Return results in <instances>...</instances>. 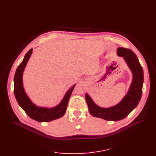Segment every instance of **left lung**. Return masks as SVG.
Instances as JSON below:
<instances>
[{
  "label": "left lung",
  "instance_id": "left-lung-1",
  "mask_svg": "<svg viewBox=\"0 0 156 156\" xmlns=\"http://www.w3.org/2000/svg\"><path fill=\"white\" fill-rule=\"evenodd\" d=\"M119 56L126 61L133 73L132 83L126 95L118 105L105 109L97 106L88 94L85 99L91 115L108 121H119L126 117L137 106L142 94L144 71L136 54L130 49L119 47L117 50Z\"/></svg>",
  "mask_w": 156,
  "mask_h": 156
}]
</instances>
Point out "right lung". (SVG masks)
<instances>
[{
	"mask_svg": "<svg viewBox=\"0 0 156 156\" xmlns=\"http://www.w3.org/2000/svg\"><path fill=\"white\" fill-rule=\"evenodd\" d=\"M32 51L33 48H31L26 54L23 61L18 66L15 73L14 78V92L16 101L27 115L35 121L39 122H47L58 119L62 117L66 113L69 99L75 85H73L69 90L61 102L56 107L51 109L37 107L31 102L24 92L22 81L23 73Z\"/></svg>",
	"mask_w": 156,
	"mask_h": 156,
	"instance_id": "1",
	"label": "right lung"
}]
</instances>
